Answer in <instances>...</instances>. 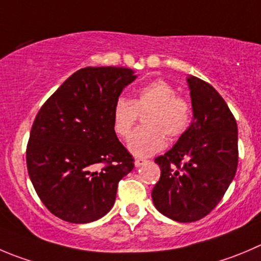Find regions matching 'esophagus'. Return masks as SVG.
<instances>
[{
	"label": "esophagus",
	"mask_w": 261,
	"mask_h": 261,
	"mask_svg": "<svg viewBox=\"0 0 261 261\" xmlns=\"http://www.w3.org/2000/svg\"><path fill=\"white\" fill-rule=\"evenodd\" d=\"M146 161H147V160H146V159H143V158H137V159H136V160H135V165L138 168V166L143 165V164H145Z\"/></svg>",
	"instance_id": "1"
}]
</instances>
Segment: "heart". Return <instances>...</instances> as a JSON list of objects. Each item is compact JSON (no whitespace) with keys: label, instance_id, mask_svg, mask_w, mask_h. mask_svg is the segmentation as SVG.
I'll use <instances>...</instances> for the list:
<instances>
[{"label":"heart","instance_id":"1","mask_svg":"<svg viewBox=\"0 0 261 261\" xmlns=\"http://www.w3.org/2000/svg\"><path fill=\"white\" fill-rule=\"evenodd\" d=\"M170 83L156 79L141 87L132 101L119 98L113 109V126L116 135L126 138L143 115L146 126L137 129L128 141L135 155L148 156L165 146L166 137H180L192 121V105Z\"/></svg>","mask_w":261,"mask_h":261}]
</instances>
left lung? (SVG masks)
Instances as JSON below:
<instances>
[{
    "mask_svg": "<svg viewBox=\"0 0 261 261\" xmlns=\"http://www.w3.org/2000/svg\"><path fill=\"white\" fill-rule=\"evenodd\" d=\"M193 121L155 163L160 179L152 190L156 209L180 223L206 217L224 196L238 165L237 123L222 96L202 79H187Z\"/></svg>",
    "mask_w": 261,
    "mask_h": 261,
    "instance_id": "1",
    "label": "left lung"
}]
</instances>
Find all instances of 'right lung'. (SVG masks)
Returning <instances> with one entry per match:
<instances>
[{
  "mask_svg": "<svg viewBox=\"0 0 261 261\" xmlns=\"http://www.w3.org/2000/svg\"><path fill=\"white\" fill-rule=\"evenodd\" d=\"M128 68H83L42 105L27 145V166L44 206L65 222L89 223L113 207L135 159L119 142L113 109L136 79Z\"/></svg>",
  "mask_w": 261,
  "mask_h": 261,
  "instance_id": "right-lung-1",
  "label": "right lung"
}]
</instances>
